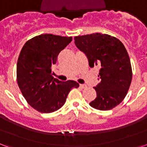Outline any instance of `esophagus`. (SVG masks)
Returning a JSON list of instances; mask_svg holds the SVG:
<instances>
[{"instance_id": "1", "label": "esophagus", "mask_w": 147, "mask_h": 147, "mask_svg": "<svg viewBox=\"0 0 147 147\" xmlns=\"http://www.w3.org/2000/svg\"><path fill=\"white\" fill-rule=\"evenodd\" d=\"M87 86L85 85V84H80V88H85Z\"/></svg>"}]
</instances>
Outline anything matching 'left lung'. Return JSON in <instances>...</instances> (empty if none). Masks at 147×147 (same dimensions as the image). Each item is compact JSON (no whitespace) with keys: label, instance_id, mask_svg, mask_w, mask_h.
<instances>
[{"label":"left lung","instance_id":"left-lung-1","mask_svg":"<svg viewBox=\"0 0 147 147\" xmlns=\"http://www.w3.org/2000/svg\"><path fill=\"white\" fill-rule=\"evenodd\" d=\"M74 43L85 54L89 66L100 67L99 83L94 87V109L106 111L119 105L127 94L132 81V67L124 45L113 36L93 33L74 37Z\"/></svg>","mask_w":147,"mask_h":147}]
</instances>
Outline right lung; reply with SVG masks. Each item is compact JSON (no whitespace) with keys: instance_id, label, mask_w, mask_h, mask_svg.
<instances>
[{"instance_id":"obj_1","label":"right lung","mask_w":147,"mask_h":147,"mask_svg":"<svg viewBox=\"0 0 147 147\" xmlns=\"http://www.w3.org/2000/svg\"><path fill=\"white\" fill-rule=\"evenodd\" d=\"M71 41L72 37L43 34L26 42L21 50L17 63L18 84L28 103L37 111H57L65 104L70 90L79 87L74 80L63 82L52 74L58 55Z\"/></svg>"}]
</instances>
